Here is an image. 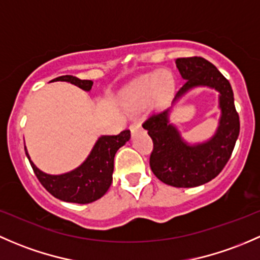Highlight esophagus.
Segmentation results:
<instances>
[{
	"label": "esophagus",
	"mask_w": 260,
	"mask_h": 260,
	"mask_svg": "<svg viewBox=\"0 0 260 260\" xmlns=\"http://www.w3.org/2000/svg\"><path fill=\"white\" fill-rule=\"evenodd\" d=\"M141 129V125L140 124H139V122H133V124H131L130 125V130H131V133H136V131H138V130H140Z\"/></svg>",
	"instance_id": "esophagus-1"
}]
</instances>
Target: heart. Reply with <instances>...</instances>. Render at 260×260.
Segmentation results:
<instances>
[{
	"mask_svg": "<svg viewBox=\"0 0 260 260\" xmlns=\"http://www.w3.org/2000/svg\"><path fill=\"white\" fill-rule=\"evenodd\" d=\"M174 87V77L168 71H156L144 75L131 84L126 93V105L140 110L151 101L167 100Z\"/></svg>",
	"mask_w": 260,
	"mask_h": 260,
	"instance_id": "obj_1",
	"label": "heart"
}]
</instances>
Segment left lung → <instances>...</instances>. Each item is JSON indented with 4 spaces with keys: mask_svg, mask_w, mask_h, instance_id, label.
<instances>
[{
    "mask_svg": "<svg viewBox=\"0 0 260 260\" xmlns=\"http://www.w3.org/2000/svg\"><path fill=\"white\" fill-rule=\"evenodd\" d=\"M175 63L185 84L174 100L197 86H209L220 92L221 117L218 131L208 143L190 146L169 124L168 110L150 115L143 127L148 130L154 144L150 154L154 175L175 188H194L218 176L229 161L239 136V115L230 82L213 63L199 56L176 58Z\"/></svg>",
    "mask_w": 260,
    "mask_h": 260,
    "instance_id": "8db88e82",
    "label": "left lung"
}]
</instances>
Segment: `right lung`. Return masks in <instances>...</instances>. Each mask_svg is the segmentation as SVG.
<instances>
[{
    "instance_id": "add662e5",
    "label": "right lung",
    "mask_w": 260,
    "mask_h": 260,
    "mask_svg": "<svg viewBox=\"0 0 260 260\" xmlns=\"http://www.w3.org/2000/svg\"><path fill=\"white\" fill-rule=\"evenodd\" d=\"M52 81L71 82L85 91H90L93 84L90 80H80L71 75L56 77ZM129 139L130 130L121 131L119 135L101 136L84 164L62 175H49L42 173L31 161L26 149L25 151L35 175L51 195L68 203L89 204L100 199L110 188L114 171V156L117 150L129 141Z\"/></svg>"
}]
</instances>
